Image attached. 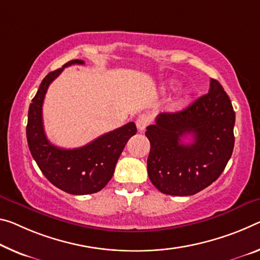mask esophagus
<instances>
[{
  "label": "esophagus",
  "mask_w": 260,
  "mask_h": 260,
  "mask_svg": "<svg viewBox=\"0 0 260 260\" xmlns=\"http://www.w3.org/2000/svg\"><path fill=\"white\" fill-rule=\"evenodd\" d=\"M149 122H150V119H149V117H148L147 114L139 115L138 119H137V121H135V123H137L138 129H139L140 132L145 131V129L147 128V126L149 125Z\"/></svg>",
  "instance_id": "34e87169"
}]
</instances>
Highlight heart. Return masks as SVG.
<instances>
[{"label": "heart", "mask_w": 260, "mask_h": 260, "mask_svg": "<svg viewBox=\"0 0 260 260\" xmlns=\"http://www.w3.org/2000/svg\"><path fill=\"white\" fill-rule=\"evenodd\" d=\"M189 96H191V91H189L188 89H184V90H182V91H180V92H179V94H178V98H177L176 104H177V105L184 104V103L188 100V97H189Z\"/></svg>", "instance_id": "heart-1"}]
</instances>
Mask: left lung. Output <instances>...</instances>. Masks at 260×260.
I'll list each match as a JSON object with an SVG mask.
<instances>
[{
    "label": "left lung",
    "instance_id": "left-lung-1",
    "mask_svg": "<svg viewBox=\"0 0 260 260\" xmlns=\"http://www.w3.org/2000/svg\"><path fill=\"white\" fill-rule=\"evenodd\" d=\"M235 112L230 98L211 80L209 92L186 109L159 113L147 127L150 141L148 176L164 194L193 196L209 186L223 172L234 149ZM192 135L193 142L181 143Z\"/></svg>",
    "mask_w": 260,
    "mask_h": 260
}]
</instances>
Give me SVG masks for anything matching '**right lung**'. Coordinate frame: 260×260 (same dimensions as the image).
Wrapping results in <instances>:
<instances>
[{"label": "right lung", "mask_w": 260, "mask_h": 260, "mask_svg": "<svg viewBox=\"0 0 260 260\" xmlns=\"http://www.w3.org/2000/svg\"><path fill=\"white\" fill-rule=\"evenodd\" d=\"M72 64H84V61H69L62 68L49 73L40 83L28 108L26 138L32 157L49 182L71 194L83 196L101 191L110 182L127 141L137 134V126L128 122L75 149L52 145L44 131V98L49 84Z\"/></svg>", "instance_id": "add662e5"}]
</instances>
